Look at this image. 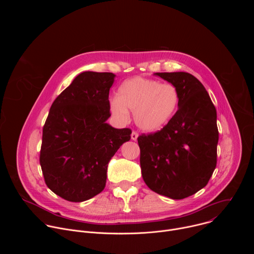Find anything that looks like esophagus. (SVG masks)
Masks as SVG:
<instances>
[{
    "label": "esophagus",
    "instance_id": "obj_1",
    "mask_svg": "<svg viewBox=\"0 0 254 254\" xmlns=\"http://www.w3.org/2000/svg\"><path fill=\"white\" fill-rule=\"evenodd\" d=\"M137 136H138V133H137L136 131H134V130H133V131L131 132V134H130V137H131L132 140H136V139H137Z\"/></svg>",
    "mask_w": 254,
    "mask_h": 254
}]
</instances>
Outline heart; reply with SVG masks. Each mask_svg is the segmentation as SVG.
Here are the masks:
<instances>
[{
    "instance_id": "heart-1",
    "label": "heart",
    "mask_w": 254,
    "mask_h": 254,
    "mask_svg": "<svg viewBox=\"0 0 254 254\" xmlns=\"http://www.w3.org/2000/svg\"><path fill=\"white\" fill-rule=\"evenodd\" d=\"M179 102L180 93L175 85L133 77L121 85L117 98L111 103V110L123 121L128 118L127 111H130L134 113V122L139 128L156 131L173 119Z\"/></svg>"
}]
</instances>
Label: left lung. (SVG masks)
<instances>
[{
  "instance_id": "obj_1",
  "label": "left lung",
  "mask_w": 254,
  "mask_h": 254,
  "mask_svg": "<svg viewBox=\"0 0 254 254\" xmlns=\"http://www.w3.org/2000/svg\"><path fill=\"white\" fill-rule=\"evenodd\" d=\"M156 75L177 87L179 108L156 132L138 135L139 163L144 183L154 192L180 200L204 188L216 168V108L203 84L187 72Z\"/></svg>"
}]
</instances>
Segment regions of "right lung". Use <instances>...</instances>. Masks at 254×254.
<instances>
[{"label":"right lung","mask_w":254,"mask_h":254,"mask_svg":"<svg viewBox=\"0 0 254 254\" xmlns=\"http://www.w3.org/2000/svg\"><path fill=\"white\" fill-rule=\"evenodd\" d=\"M111 72L80 73L53 101L43 127L40 165L47 187L70 202L86 201L105 187L107 164L130 128L106 124L115 81Z\"/></svg>","instance_id":"right-lung-1"}]
</instances>
